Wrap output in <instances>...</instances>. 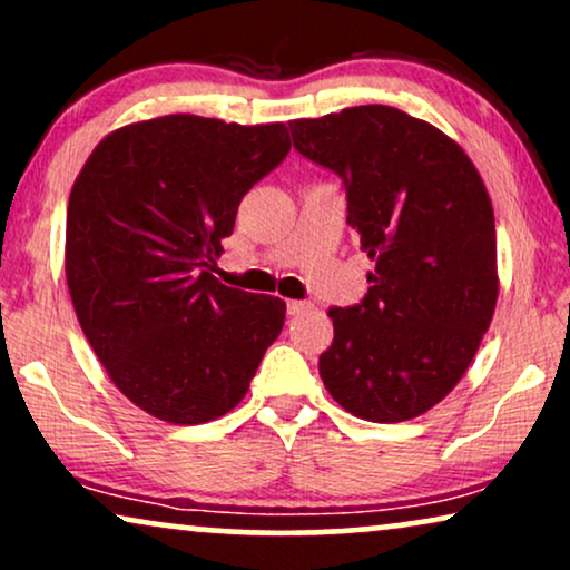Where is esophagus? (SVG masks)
Returning <instances> with one entry per match:
<instances>
[{
    "instance_id": "esophagus-1",
    "label": "esophagus",
    "mask_w": 570,
    "mask_h": 570,
    "mask_svg": "<svg viewBox=\"0 0 570 570\" xmlns=\"http://www.w3.org/2000/svg\"><path fill=\"white\" fill-rule=\"evenodd\" d=\"M311 308H314V306H311L308 301H287V314H291V316H301Z\"/></svg>"
}]
</instances>
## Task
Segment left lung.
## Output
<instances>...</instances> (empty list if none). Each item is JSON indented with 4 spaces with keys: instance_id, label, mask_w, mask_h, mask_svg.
<instances>
[{
    "instance_id": "obj_1",
    "label": "left lung",
    "mask_w": 570,
    "mask_h": 570,
    "mask_svg": "<svg viewBox=\"0 0 570 570\" xmlns=\"http://www.w3.org/2000/svg\"><path fill=\"white\" fill-rule=\"evenodd\" d=\"M303 158L342 178L347 223L376 269L368 295L330 308L326 392L355 417L402 423L470 368L498 298L495 217L462 147L392 106L291 121Z\"/></svg>"
}]
</instances>
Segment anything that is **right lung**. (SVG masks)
<instances>
[{
    "label": "right lung",
    "mask_w": 570,
    "mask_h": 570,
    "mask_svg": "<svg viewBox=\"0 0 570 570\" xmlns=\"http://www.w3.org/2000/svg\"><path fill=\"white\" fill-rule=\"evenodd\" d=\"M291 153L285 124L176 114L108 135L67 207L75 314L119 392L199 425L244 400L285 303L213 277L244 194Z\"/></svg>",
    "instance_id": "add662e5"
}]
</instances>
